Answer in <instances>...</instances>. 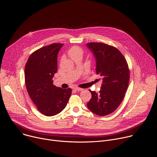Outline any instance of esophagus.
I'll return each mask as SVG.
<instances>
[{
    "mask_svg": "<svg viewBox=\"0 0 157 157\" xmlns=\"http://www.w3.org/2000/svg\"><path fill=\"white\" fill-rule=\"evenodd\" d=\"M75 90H76V91H82L84 89H82V88H75Z\"/></svg>",
    "mask_w": 157,
    "mask_h": 157,
    "instance_id": "1",
    "label": "esophagus"
}]
</instances>
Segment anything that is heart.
Returning <instances> with one entry per match:
<instances>
[{
  "instance_id": "1",
  "label": "heart",
  "mask_w": 157,
  "mask_h": 157,
  "mask_svg": "<svg viewBox=\"0 0 157 157\" xmlns=\"http://www.w3.org/2000/svg\"><path fill=\"white\" fill-rule=\"evenodd\" d=\"M67 53L68 55L70 56V58L74 60L78 58H82L84 54V51L81 47L78 46H74L69 49Z\"/></svg>"
}]
</instances>
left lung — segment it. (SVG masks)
<instances>
[{"mask_svg":"<svg viewBox=\"0 0 157 157\" xmlns=\"http://www.w3.org/2000/svg\"><path fill=\"white\" fill-rule=\"evenodd\" d=\"M87 46L96 60V72L103 78L99 93L90 91L88 109L99 116H106L120 106L130 81V70L126 59L116 48L102 42H89Z\"/></svg>","mask_w":157,"mask_h":157,"instance_id":"1","label":"left lung"}]
</instances>
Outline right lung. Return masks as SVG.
Wrapping results in <instances>:
<instances>
[{"instance_id": "obj_1", "label": "right lung", "mask_w": 157, "mask_h": 157, "mask_svg": "<svg viewBox=\"0 0 157 157\" xmlns=\"http://www.w3.org/2000/svg\"><path fill=\"white\" fill-rule=\"evenodd\" d=\"M63 44L53 43L33 52L24 70L28 94L37 109L47 117L58 115L66 107L72 90L53 84L58 70V54Z\"/></svg>"}]
</instances>
